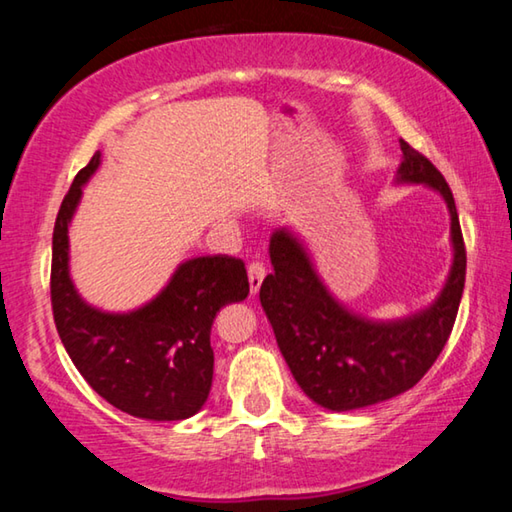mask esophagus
<instances>
[{
  "mask_svg": "<svg viewBox=\"0 0 512 512\" xmlns=\"http://www.w3.org/2000/svg\"><path fill=\"white\" fill-rule=\"evenodd\" d=\"M264 277H266V268H264V264H259V262H253L248 266V282H250V293H255L259 291V287H262V282H264Z\"/></svg>",
  "mask_w": 512,
  "mask_h": 512,
  "instance_id": "1",
  "label": "esophagus"
}]
</instances>
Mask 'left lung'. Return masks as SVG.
<instances>
[{
	"label": "left lung",
	"mask_w": 512,
	"mask_h": 512,
	"mask_svg": "<svg viewBox=\"0 0 512 512\" xmlns=\"http://www.w3.org/2000/svg\"><path fill=\"white\" fill-rule=\"evenodd\" d=\"M400 146L393 183L431 189L449 212L452 266L427 307L388 320L363 316L334 296L291 228H275L268 244L273 273L262 282L259 302L293 379L327 411L363 409L413 388L443 352L461 305L465 246L452 189L424 155L404 140Z\"/></svg>",
	"instance_id": "obj_1"
}]
</instances>
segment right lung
Listing matches in <instances>:
<instances>
[{
  "label": "right lung",
  "instance_id": "obj_1",
  "mask_svg": "<svg viewBox=\"0 0 512 512\" xmlns=\"http://www.w3.org/2000/svg\"><path fill=\"white\" fill-rule=\"evenodd\" d=\"M101 151L79 171L60 205L51 257V305L69 359L103 400L142 420L173 422L203 409L212 388V323L219 309L248 298L237 257L185 259L144 305L108 311L85 300L69 271V225Z\"/></svg>",
  "mask_w": 512,
  "mask_h": 512
}]
</instances>
